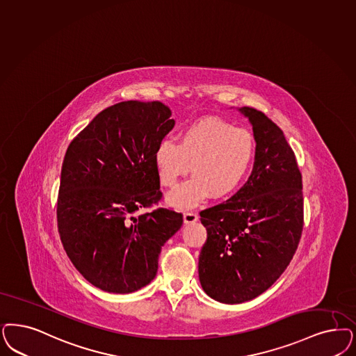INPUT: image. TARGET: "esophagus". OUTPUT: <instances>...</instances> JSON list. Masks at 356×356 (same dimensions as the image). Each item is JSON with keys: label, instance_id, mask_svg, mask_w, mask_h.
<instances>
[{"label": "esophagus", "instance_id": "34e87169", "mask_svg": "<svg viewBox=\"0 0 356 356\" xmlns=\"http://www.w3.org/2000/svg\"><path fill=\"white\" fill-rule=\"evenodd\" d=\"M183 218H184L185 225L195 223V222L198 221V216H197L196 213H193V211H185Z\"/></svg>", "mask_w": 356, "mask_h": 356}]
</instances>
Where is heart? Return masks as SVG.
Segmentation results:
<instances>
[{"label":"heart","instance_id":"b5f03b06","mask_svg":"<svg viewBox=\"0 0 356 356\" xmlns=\"http://www.w3.org/2000/svg\"><path fill=\"white\" fill-rule=\"evenodd\" d=\"M255 151V138L248 130L205 118L181 131L177 143L160 142L154 161L160 183L167 188L177 184L191 170L193 177L167 200L175 208H192L209 193L213 198L233 193L250 170Z\"/></svg>","mask_w":356,"mask_h":356}]
</instances>
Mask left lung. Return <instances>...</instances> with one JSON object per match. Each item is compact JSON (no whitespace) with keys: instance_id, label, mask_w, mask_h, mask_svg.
Segmentation results:
<instances>
[{"instance_id":"1","label":"left lung","mask_w":356,"mask_h":356,"mask_svg":"<svg viewBox=\"0 0 356 356\" xmlns=\"http://www.w3.org/2000/svg\"><path fill=\"white\" fill-rule=\"evenodd\" d=\"M257 143L251 176L232 198L202 210L208 238L198 258L204 292L242 304L266 292L293 258L302 233V177L282 129L254 108H238Z\"/></svg>"}]
</instances>
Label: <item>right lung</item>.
<instances>
[{"label": "right lung", "instance_id": "right-lung-1", "mask_svg": "<svg viewBox=\"0 0 356 356\" xmlns=\"http://www.w3.org/2000/svg\"><path fill=\"white\" fill-rule=\"evenodd\" d=\"M160 101H123L98 113L67 148L58 198L63 247L88 282L131 293L152 282L164 243L183 225L161 198L154 155L175 126Z\"/></svg>", "mask_w": 356, "mask_h": 356}]
</instances>
